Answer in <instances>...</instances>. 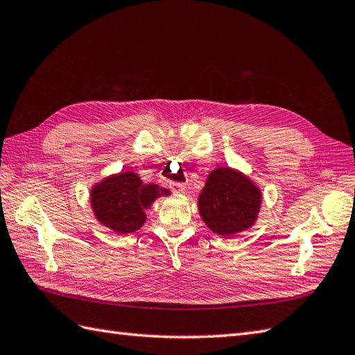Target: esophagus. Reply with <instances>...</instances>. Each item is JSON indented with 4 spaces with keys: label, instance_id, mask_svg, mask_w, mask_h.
<instances>
[{
    "label": "esophagus",
    "instance_id": "esophagus-1",
    "mask_svg": "<svg viewBox=\"0 0 355 355\" xmlns=\"http://www.w3.org/2000/svg\"><path fill=\"white\" fill-rule=\"evenodd\" d=\"M169 189H171L172 192H175V193H183V192H184V184H183V183L172 182V183H169Z\"/></svg>",
    "mask_w": 355,
    "mask_h": 355
}]
</instances>
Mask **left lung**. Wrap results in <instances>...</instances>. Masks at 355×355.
I'll list each match as a JSON object with an SVG mask.
<instances>
[{"label": "left lung", "instance_id": "left-lung-1", "mask_svg": "<svg viewBox=\"0 0 355 355\" xmlns=\"http://www.w3.org/2000/svg\"><path fill=\"white\" fill-rule=\"evenodd\" d=\"M259 206L258 187L230 168H218L210 173L198 200L202 221L223 236L252 227Z\"/></svg>", "mask_w": 355, "mask_h": 355}]
</instances>
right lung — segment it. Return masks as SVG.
<instances>
[{
    "label": "right lung",
    "instance_id": "1",
    "mask_svg": "<svg viewBox=\"0 0 355 355\" xmlns=\"http://www.w3.org/2000/svg\"><path fill=\"white\" fill-rule=\"evenodd\" d=\"M168 193L157 184H145L132 172H120L94 187L92 205L103 225L119 233H131L145 223V209L150 202Z\"/></svg>",
    "mask_w": 355,
    "mask_h": 355
}]
</instances>
